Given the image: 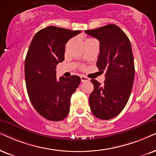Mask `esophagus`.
I'll return each mask as SVG.
<instances>
[{
  "label": "esophagus",
  "mask_w": 156,
  "mask_h": 156,
  "mask_svg": "<svg viewBox=\"0 0 156 156\" xmlns=\"http://www.w3.org/2000/svg\"><path fill=\"white\" fill-rule=\"evenodd\" d=\"M80 80H81L82 82H85V81H89L90 79L87 77L84 76H80Z\"/></svg>",
  "instance_id": "1"
}]
</instances>
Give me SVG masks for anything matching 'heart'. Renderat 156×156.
<instances>
[{
	"mask_svg": "<svg viewBox=\"0 0 156 156\" xmlns=\"http://www.w3.org/2000/svg\"><path fill=\"white\" fill-rule=\"evenodd\" d=\"M89 39H87L86 40H89Z\"/></svg>",
	"mask_w": 156,
	"mask_h": 156,
	"instance_id": "1",
	"label": "heart"
}]
</instances>
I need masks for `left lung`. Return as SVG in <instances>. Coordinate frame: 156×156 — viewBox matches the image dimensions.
Returning a JSON list of instances; mask_svg holds the SVG:
<instances>
[{
	"label": "left lung",
	"mask_w": 156,
	"mask_h": 156,
	"mask_svg": "<svg viewBox=\"0 0 156 156\" xmlns=\"http://www.w3.org/2000/svg\"><path fill=\"white\" fill-rule=\"evenodd\" d=\"M99 41L100 52L96 66L106 72L104 86L95 79L89 96L91 112L100 119L117 116L127 104L135 78V65L131 43L127 35L115 24L86 30Z\"/></svg>",
	"instance_id": "left-lung-1"
}]
</instances>
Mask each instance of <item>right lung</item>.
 Returning <instances> with one entry per match:
<instances>
[{
  "label": "right lung",
  "mask_w": 156,
  "mask_h": 156,
  "mask_svg": "<svg viewBox=\"0 0 156 156\" xmlns=\"http://www.w3.org/2000/svg\"><path fill=\"white\" fill-rule=\"evenodd\" d=\"M80 31L50 26L32 39L25 59V80L31 103L42 117L60 121L68 115L70 98L80 77L56 78V66L65 58L66 44Z\"/></svg>",
  "instance_id": "right-lung-1"
}]
</instances>
